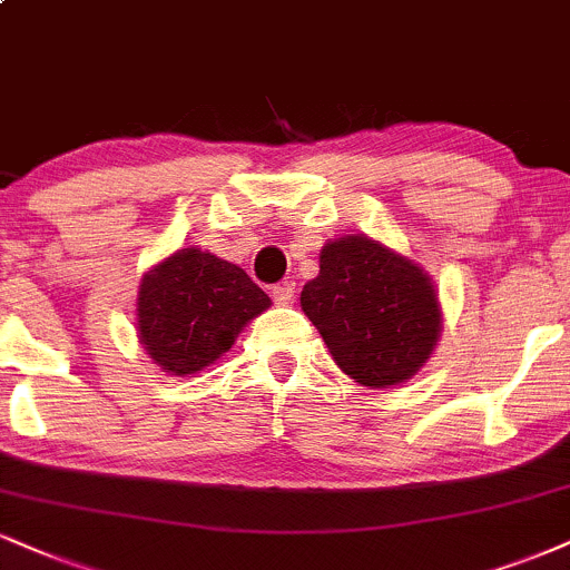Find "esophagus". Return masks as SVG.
Segmentation results:
<instances>
[{
	"label": "esophagus",
	"instance_id": "1",
	"mask_svg": "<svg viewBox=\"0 0 570 570\" xmlns=\"http://www.w3.org/2000/svg\"><path fill=\"white\" fill-rule=\"evenodd\" d=\"M271 297L276 305H289L294 299V281H281V284L271 286Z\"/></svg>",
	"mask_w": 570,
	"mask_h": 570
}]
</instances>
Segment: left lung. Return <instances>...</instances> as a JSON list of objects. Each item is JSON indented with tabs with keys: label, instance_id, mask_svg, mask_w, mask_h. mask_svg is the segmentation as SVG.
I'll use <instances>...</instances> for the list:
<instances>
[{
	"label": "left lung",
	"instance_id": "1",
	"mask_svg": "<svg viewBox=\"0 0 570 570\" xmlns=\"http://www.w3.org/2000/svg\"><path fill=\"white\" fill-rule=\"evenodd\" d=\"M299 305L342 372L366 387L420 372L441 332L430 278L366 236L324 246L321 273L305 284Z\"/></svg>",
	"mask_w": 570,
	"mask_h": 570
}]
</instances>
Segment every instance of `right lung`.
Segmentation results:
<instances>
[{"mask_svg": "<svg viewBox=\"0 0 570 570\" xmlns=\"http://www.w3.org/2000/svg\"><path fill=\"white\" fill-rule=\"evenodd\" d=\"M271 297L238 265L209 252L180 249L142 278L137 337L173 374H194L228 353L246 321Z\"/></svg>", "mask_w": 570, "mask_h": 570, "instance_id": "right-lung-1", "label": "right lung"}]
</instances>
